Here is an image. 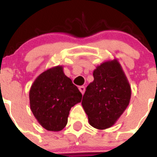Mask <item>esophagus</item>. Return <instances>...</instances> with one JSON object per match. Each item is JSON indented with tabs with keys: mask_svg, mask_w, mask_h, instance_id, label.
<instances>
[{
	"mask_svg": "<svg viewBox=\"0 0 157 157\" xmlns=\"http://www.w3.org/2000/svg\"><path fill=\"white\" fill-rule=\"evenodd\" d=\"M79 90H80V92L82 93V94H84V93H85V90H86V88H85V86H79Z\"/></svg>",
	"mask_w": 157,
	"mask_h": 157,
	"instance_id": "34e87169",
	"label": "esophagus"
}]
</instances>
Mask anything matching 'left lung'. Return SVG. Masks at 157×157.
Instances as JSON below:
<instances>
[{"instance_id": "1", "label": "left lung", "mask_w": 157, "mask_h": 157, "mask_svg": "<svg viewBox=\"0 0 157 157\" xmlns=\"http://www.w3.org/2000/svg\"><path fill=\"white\" fill-rule=\"evenodd\" d=\"M94 79L86 87L82 105L94 128L105 130L116 123L130 103L131 88L118 59L96 67Z\"/></svg>"}]
</instances>
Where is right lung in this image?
<instances>
[{"label":"right lung","instance_id":"obj_1","mask_svg":"<svg viewBox=\"0 0 157 157\" xmlns=\"http://www.w3.org/2000/svg\"><path fill=\"white\" fill-rule=\"evenodd\" d=\"M82 94L71 78L56 66L42 72L30 87V106L40 125L49 131L66 127L71 107L82 101Z\"/></svg>","mask_w":157,"mask_h":157}]
</instances>
